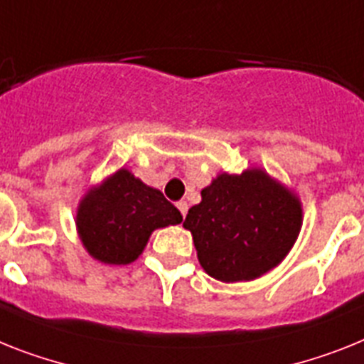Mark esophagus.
<instances>
[{"label": "esophagus", "instance_id": "obj_1", "mask_svg": "<svg viewBox=\"0 0 364 364\" xmlns=\"http://www.w3.org/2000/svg\"><path fill=\"white\" fill-rule=\"evenodd\" d=\"M177 205V209L181 210V215H183V218H185V216H187V210H188V203L185 200H181V201H177L176 203Z\"/></svg>", "mask_w": 364, "mask_h": 364}]
</instances>
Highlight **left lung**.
<instances>
[{"label":"left lung","mask_w":364,"mask_h":364,"mask_svg":"<svg viewBox=\"0 0 364 364\" xmlns=\"http://www.w3.org/2000/svg\"><path fill=\"white\" fill-rule=\"evenodd\" d=\"M215 279L250 281L277 267L300 233L301 207L262 170L222 173L201 191L183 222Z\"/></svg>","instance_id":"8db88e82"}]
</instances>
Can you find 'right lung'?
Returning a JSON list of instances; mask_svg holds the SVG:
<instances>
[{
	"instance_id": "right-lung-1",
	"label": "right lung",
	"mask_w": 364,
	"mask_h": 364,
	"mask_svg": "<svg viewBox=\"0 0 364 364\" xmlns=\"http://www.w3.org/2000/svg\"><path fill=\"white\" fill-rule=\"evenodd\" d=\"M183 220L163 192L118 170L96 191H90L77 210V228L85 248L109 264H129L139 257L151 231Z\"/></svg>"
}]
</instances>
